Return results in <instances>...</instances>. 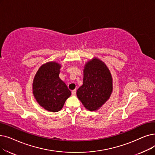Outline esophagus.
Here are the masks:
<instances>
[{"instance_id": "obj_1", "label": "esophagus", "mask_w": 155, "mask_h": 155, "mask_svg": "<svg viewBox=\"0 0 155 155\" xmlns=\"http://www.w3.org/2000/svg\"><path fill=\"white\" fill-rule=\"evenodd\" d=\"M71 94H72V95H73V96H75V95H76V89H75V90H73V91H72Z\"/></svg>"}]
</instances>
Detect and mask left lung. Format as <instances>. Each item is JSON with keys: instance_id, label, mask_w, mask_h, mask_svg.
I'll return each instance as SVG.
<instances>
[{"instance_id": "left-lung-1", "label": "left lung", "mask_w": 155, "mask_h": 155, "mask_svg": "<svg viewBox=\"0 0 155 155\" xmlns=\"http://www.w3.org/2000/svg\"><path fill=\"white\" fill-rule=\"evenodd\" d=\"M113 92V78L106 64L95 57L84 67L83 85L77 96L87 110H99L110 97Z\"/></svg>"}]
</instances>
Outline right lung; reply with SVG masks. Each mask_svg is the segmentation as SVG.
<instances>
[{
    "instance_id": "1",
    "label": "right lung",
    "mask_w": 155,
    "mask_h": 155,
    "mask_svg": "<svg viewBox=\"0 0 155 155\" xmlns=\"http://www.w3.org/2000/svg\"><path fill=\"white\" fill-rule=\"evenodd\" d=\"M61 67L56 61L46 63L40 67L33 80V96L38 104L48 111L61 110L71 94L59 77Z\"/></svg>"
}]
</instances>
